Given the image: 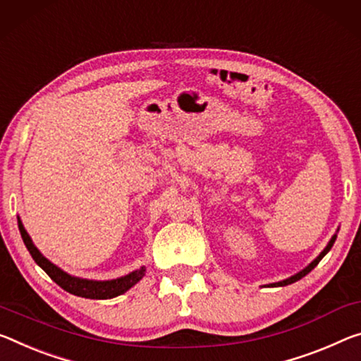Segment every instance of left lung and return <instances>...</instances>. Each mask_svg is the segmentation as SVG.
Returning a JSON list of instances; mask_svg holds the SVG:
<instances>
[{
    "label": "left lung",
    "instance_id": "obj_1",
    "mask_svg": "<svg viewBox=\"0 0 361 361\" xmlns=\"http://www.w3.org/2000/svg\"><path fill=\"white\" fill-rule=\"evenodd\" d=\"M337 231H339V228H337ZM336 238H337V233H334L333 234V238L329 239V243H328V245H326V247L322 250V254H319L317 259H314L312 263H308V265L304 268V270H300L299 273H295V274H293V276H289V278H286V279H283V281H278V283H271V284H267L268 288H283V286H288V284H293V283H295V281H299V279H302L305 276V274H308L310 273L314 267L318 265L319 263V260L323 259V257L329 252L331 250V247H333V244H334V241H336Z\"/></svg>",
    "mask_w": 361,
    "mask_h": 361
}]
</instances>
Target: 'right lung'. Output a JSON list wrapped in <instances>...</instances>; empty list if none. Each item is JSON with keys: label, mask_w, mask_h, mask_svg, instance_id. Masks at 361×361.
<instances>
[{"label": "right lung", "mask_w": 361, "mask_h": 361, "mask_svg": "<svg viewBox=\"0 0 361 361\" xmlns=\"http://www.w3.org/2000/svg\"><path fill=\"white\" fill-rule=\"evenodd\" d=\"M17 223H19L20 236L24 239V244L28 249V252H30L32 259L37 262V265L39 268H43L44 273H47L56 284H59L62 289L73 295L85 297V299H98V300L114 299V297L127 293L130 288H133V286L146 274V267H141L138 270L125 274V276H120L116 279H107V281H96V279L72 276V274H68L67 271L62 270V268L54 265L53 262H49L47 257L39 252L37 245L33 244L30 234L27 233L24 225H22L20 216H17Z\"/></svg>", "instance_id": "1"}]
</instances>
